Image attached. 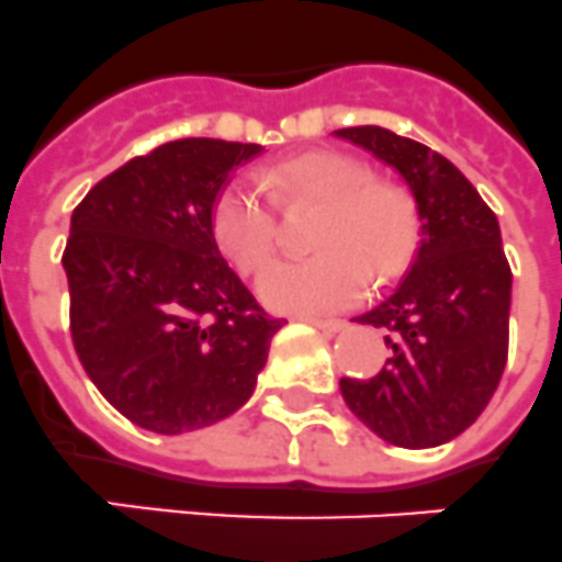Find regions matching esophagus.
<instances>
[{"mask_svg":"<svg viewBox=\"0 0 562 562\" xmlns=\"http://www.w3.org/2000/svg\"><path fill=\"white\" fill-rule=\"evenodd\" d=\"M300 319H305V323H311L314 328H319V331H325V334H337L346 328V323H342V319H331V317H311V314H305V317H300Z\"/></svg>","mask_w":562,"mask_h":562,"instance_id":"obj_1","label":"esophagus"}]
</instances>
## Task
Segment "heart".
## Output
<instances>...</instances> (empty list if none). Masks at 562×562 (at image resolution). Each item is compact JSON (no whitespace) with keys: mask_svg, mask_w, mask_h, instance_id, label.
I'll list each match as a JSON object with an SVG mask.
<instances>
[{"mask_svg":"<svg viewBox=\"0 0 562 562\" xmlns=\"http://www.w3.org/2000/svg\"><path fill=\"white\" fill-rule=\"evenodd\" d=\"M262 186L289 202L319 205L311 245L317 254L285 259L259 280V296L273 308L328 311L357 303L369 285L397 280L423 239V211L400 182L376 179L366 159L314 150L285 159ZM211 231L239 273L254 277L277 248V211L268 193L237 177L216 193Z\"/></svg>","mask_w":562,"mask_h":562,"instance_id":"1","label":"heart"}]
</instances>
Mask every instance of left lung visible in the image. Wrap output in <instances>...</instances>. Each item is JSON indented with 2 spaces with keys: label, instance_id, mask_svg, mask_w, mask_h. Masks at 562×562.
I'll return each instance as SVG.
<instances>
[{
  "label": "left lung",
  "instance_id": "8db88e82",
  "mask_svg": "<svg viewBox=\"0 0 562 562\" xmlns=\"http://www.w3.org/2000/svg\"><path fill=\"white\" fill-rule=\"evenodd\" d=\"M397 168L423 211V239L397 291L357 317L385 331V362L369 380L342 376L357 417L403 449L454 440L483 414L508 357V268L499 223L454 165L394 131H334Z\"/></svg>",
  "mask_w": 562,
  "mask_h": 562
}]
</instances>
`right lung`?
<instances>
[{"instance_id":"obj_1","label":"right lung","mask_w":562,"mask_h":562,"mask_svg":"<svg viewBox=\"0 0 562 562\" xmlns=\"http://www.w3.org/2000/svg\"><path fill=\"white\" fill-rule=\"evenodd\" d=\"M262 145L173 139L88 191L63 266L70 337L99 394L157 434L214 426L248 403L285 319L231 271L211 209Z\"/></svg>"}]
</instances>
